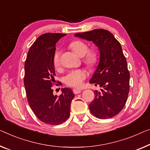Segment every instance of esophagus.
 Instances as JSON below:
<instances>
[{
    "mask_svg": "<svg viewBox=\"0 0 150 150\" xmlns=\"http://www.w3.org/2000/svg\"><path fill=\"white\" fill-rule=\"evenodd\" d=\"M73 93H75V94H78V93H81L82 90H81V89H73Z\"/></svg>",
    "mask_w": 150,
    "mask_h": 150,
    "instance_id": "obj_1",
    "label": "esophagus"
}]
</instances>
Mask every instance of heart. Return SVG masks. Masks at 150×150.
<instances>
[{
    "label": "heart",
    "mask_w": 150,
    "mask_h": 150,
    "mask_svg": "<svg viewBox=\"0 0 150 150\" xmlns=\"http://www.w3.org/2000/svg\"><path fill=\"white\" fill-rule=\"evenodd\" d=\"M70 48L72 49L78 57H83L84 62L89 67L95 65L98 61V54L93 50H89L88 44L81 40H75L70 44ZM59 51H56L53 57V63L56 68H59L60 62ZM88 72L82 69L72 70L67 73L64 77V82L67 86L74 88H81L83 84V81L88 77Z\"/></svg>",
    "instance_id": "obj_1"
}]
</instances>
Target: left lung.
Masks as SVG:
<instances>
[{
	"label": "left lung",
	"instance_id": "left-lung-1",
	"mask_svg": "<svg viewBox=\"0 0 150 150\" xmlns=\"http://www.w3.org/2000/svg\"><path fill=\"white\" fill-rule=\"evenodd\" d=\"M75 37L92 42L100 52L99 63L89 83L100 86L89 105L91 113L100 119L117 115L126 104L129 91L130 74L119 42L108 31L96 29L78 33Z\"/></svg>",
	"mask_w": 150,
	"mask_h": 150
}]
</instances>
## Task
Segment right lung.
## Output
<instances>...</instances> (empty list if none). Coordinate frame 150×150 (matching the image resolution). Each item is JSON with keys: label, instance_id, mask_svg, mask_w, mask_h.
<instances>
[{"label": "right lung", "instance_id": "1", "mask_svg": "<svg viewBox=\"0 0 150 150\" xmlns=\"http://www.w3.org/2000/svg\"><path fill=\"white\" fill-rule=\"evenodd\" d=\"M64 35L56 33L40 35L30 47L25 62L24 86L29 105L39 120L51 125L68 119L75 97L70 88H62V93L57 96L51 88L55 82L53 57L56 44Z\"/></svg>", "mask_w": 150, "mask_h": 150}]
</instances>
